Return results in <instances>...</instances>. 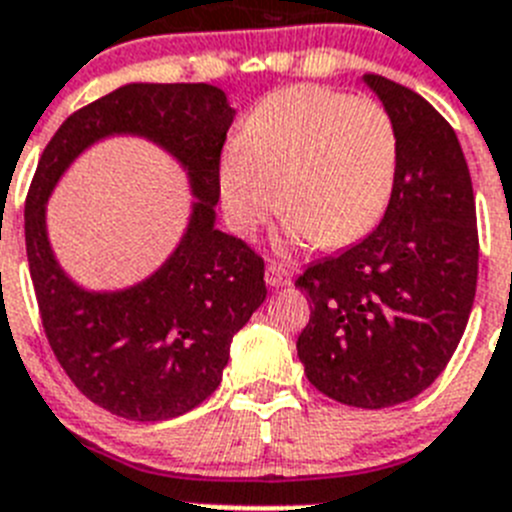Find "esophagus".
<instances>
[{"instance_id":"1","label":"esophagus","mask_w":512,"mask_h":512,"mask_svg":"<svg viewBox=\"0 0 512 512\" xmlns=\"http://www.w3.org/2000/svg\"><path fill=\"white\" fill-rule=\"evenodd\" d=\"M266 284H269V287H274V289H279V287H287L289 282H292V279H289V271L284 269L282 264H277V261H271L269 266H266Z\"/></svg>"}]
</instances>
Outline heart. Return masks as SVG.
<instances>
[{
    "label": "heart",
    "mask_w": 512,
    "mask_h": 512,
    "mask_svg": "<svg viewBox=\"0 0 512 512\" xmlns=\"http://www.w3.org/2000/svg\"><path fill=\"white\" fill-rule=\"evenodd\" d=\"M397 138L374 99L289 87L261 99L217 166L230 228L253 235L287 215L284 243L341 248L377 223L392 192Z\"/></svg>",
    "instance_id": "b5f03b06"
}]
</instances>
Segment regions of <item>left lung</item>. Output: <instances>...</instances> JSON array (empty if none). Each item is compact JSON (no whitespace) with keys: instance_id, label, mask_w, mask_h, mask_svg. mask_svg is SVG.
<instances>
[{"instance_id":"obj_1","label":"left lung","mask_w":512,"mask_h":512,"mask_svg":"<svg viewBox=\"0 0 512 512\" xmlns=\"http://www.w3.org/2000/svg\"><path fill=\"white\" fill-rule=\"evenodd\" d=\"M397 138L390 205L356 246L305 269L310 323L297 338L312 387L382 410L431 387L459 346L477 292V210L451 125L420 94L361 76Z\"/></svg>"}]
</instances>
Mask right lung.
<instances>
[{"mask_svg":"<svg viewBox=\"0 0 512 512\" xmlns=\"http://www.w3.org/2000/svg\"><path fill=\"white\" fill-rule=\"evenodd\" d=\"M235 110L212 84L135 81L81 107L40 156L25 205V243L45 336L94 405L128 420H169L223 379L230 341L266 300L264 261L217 228V166ZM148 139L188 174V228L165 264L120 290H89L62 269L47 235V200L99 139Z\"/></svg>","mask_w":512,"mask_h":512,"instance_id":"1","label":"right lung"}]
</instances>
